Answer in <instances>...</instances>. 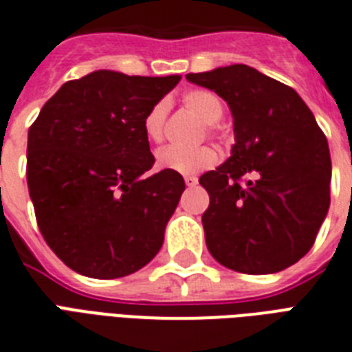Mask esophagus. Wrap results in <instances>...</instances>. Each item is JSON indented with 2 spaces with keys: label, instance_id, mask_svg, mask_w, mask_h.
<instances>
[{
  "label": "esophagus",
  "instance_id": "obj_1",
  "mask_svg": "<svg viewBox=\"0 0 352 352\" xmlns=\"http://www.w3.org/2000/svg\"><path fill=\"white\" fill-rule=\"evenodd\" d=\"M196 184H198V178H196V176H185V185H187V187H194Z\"/></svg>",
  "mask_w": 352,
  "mask_h": 352
}]
</instances>
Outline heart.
I'll use <instances>...</instances> for the list:
<instances>
[{
  "mask_svg": "<svg viewBox=\"0 0 352 352\" xmlns=\"http://www.w3.org/2000/svg\"><path fill=\"white\" fill-rule=\"evenodd\" d=\"M184 105L192 111L204 123H207V136L218 138L221 134L220 122L223 116V101L216 96L214 92L196 89L184 94ZM168 107L165 101L154 103L143 118V134L148 142L160 143L165 136V120H167ZM218 162V154L214 148L198 147V148H178L167 147L158 153V167L170 170V173L182 174V176H196L207 168L214 167Z\"/></svg>",
  "mask_w": 352,
  "mask_h": 352,
  "instance_id": "b5f03b06",
  "label": "heart"
}]
</instances>
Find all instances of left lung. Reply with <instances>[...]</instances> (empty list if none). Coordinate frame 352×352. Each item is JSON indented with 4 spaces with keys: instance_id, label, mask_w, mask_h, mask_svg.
I'll return each instance as SVG.
<instances>
[{
    "instance_id": "left-lung-1",
    "label": "left lung",
    "mask_w": 352,
    "mask_h": 352,
    "mask_svg": "<svg viewBox=\"0 0 352 352\" xmlns=\"http://www.w3.org/2000/svg\"><path fill=\"white\" fill-rule=\"evenodd\" d=\"M227 101L230 158L199 178L207 249L245 274H271L307 254L327 216V138L298 92L247 65L185 76Z\"/></svg>"
}]
</instances>
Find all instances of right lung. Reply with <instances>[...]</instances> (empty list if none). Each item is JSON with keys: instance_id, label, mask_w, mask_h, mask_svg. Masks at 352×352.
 Returning a JSON list of instances; mask_svg holds the SVG:
<instances>
[{"instance_id": "add662e5", "label": "right lung", "mask_w": 352, "mask_h": 352, "mask_svg": "<svg viewBox=\"0 0 352 352\" xmlns=\"http://www.w3.org/2000/svg\"><path fill=\"white\" fill-rule=\"evenodd\" d=\"M179 80L94 70L61 85L30 125L27 184L36 220L72 271L122 278L162 249L185 182L170 170L145 176L154 156L143 118Z\"/></svg>"}]
</instances>
